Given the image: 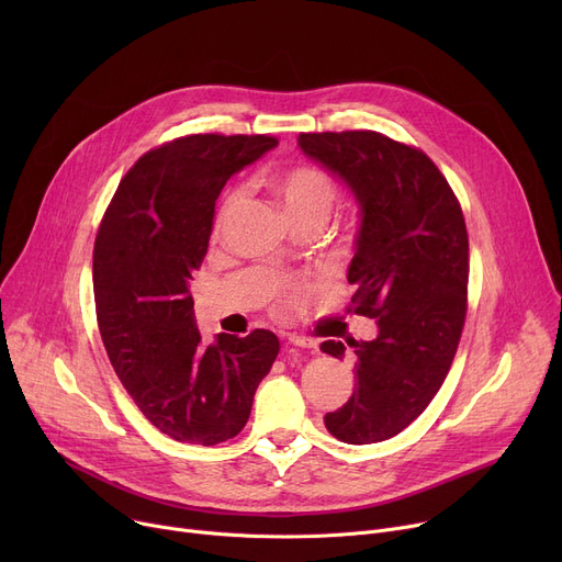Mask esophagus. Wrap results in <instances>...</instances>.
<instances>
[{
    "label": "esophagus",
    "instance_id": "esophagus-1",
    "mask_svg": "<svg viewBox=\"0 0 562 562\" xmlns=\"http://www.w3.org/2000/svg\"><path fill=\"white\" fill-rule=\"evenodd\" d=\"M289 344H291V346H301V348H310V350H316V348H318L316 339L301 337V335H289Z\"/></svg>",
    "mask_w": 562,
    "mask_h": 562
}]
</instances>
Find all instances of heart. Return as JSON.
Masks as SVG:
<instances>
[{
  "label": "heart",
  "instance_id": "obj_1",
  "mask_svg": "<svg viewBox=\"0 0 562 562\" xmlns=\"http://www.w3.org/2000/svg\"><path fill=\"white\" fill-rule=\"evenodd\" d=\"M273 189L282 200V206L289 214V218H303V216L328 218L337 195L333 177L312 164H301L284 170L273 180ZM239 198H241V191H232L225 198L218 214V223L234 210ZM293 291H299V286H293Z\"/></svg>",
  "mask_w": 562,
  "mask_h": 562
}]
</instances>
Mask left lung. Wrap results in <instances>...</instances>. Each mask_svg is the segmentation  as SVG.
I'll return each mask as SVG.
<instances>
[{
    "label": "left lung",
    "instance_id": "left-lung-1",
    "mask_svg": "<svg viewBox=\"0 0 562 562\" xmlns=\"http://www.w3.org/2000/svg\"><path fill=\"white\" fill-rule=\"evenodd\" d=\"M299 145L360 206L350 303L378 321V337L348 341L356 390L323 422L346 445H373L422 415L456 358L469 280L464 216L447 177L417 147L378 132L301 134ZM321 350L344 360L346 346L330 339Z\"/></svg>",
    "mask_w": 562,
    "mask_h": 562
}]
</instances>
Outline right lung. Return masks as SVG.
I'll return each mask as SVG.
<instances>
[{
  "label": "right lung",
  "instance_id": "right-lung-1",
  "mask_svg": "<svg viewBox=\"0 0 562 562\" xmlns=\"http://www.w3.org/2000/svg\"><path fill=\"white\" fill-rule=\"evenodd\" d=\"M276 145L261 134L175 138L132 166L100 223L93 289L106 356L145 419L177 441L239 435L278 358L271 330L204 346L189 293L223 187Z\"/></svg>",
  "mask_w": 562,
  "mask_h": 562
}]
</instances>
